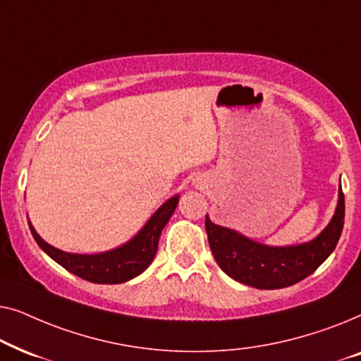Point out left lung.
Returning <instances> with one entry per match:
<instances>
[{
    "instance_id": "obj_1",
    "label": "left lung",
    "mask_w": 361,
    "mask_h": 361,
    "mask_svg": "<svg viewBox=\"0 0 361 361\" xmlns=\"http://www.w3.org/2000/svg\"><path fill=\"white\" fill-rule=\"evenodd\" d=\"M345 197L338 202L330 224L312 241L293 246H268L246 238L238 231L215 225L205 216L210 250L224 273L256 289H281L314 273L337 246L343 230Z\"/></svg>"
}]
</instances>
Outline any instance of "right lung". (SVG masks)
<instances>
[{
  "label": "right lung",
  "mask_w": 361,
  "mask_h": 361,
  "mask_svg": "<svg viewBox=\"0 0 361 361\" xmlns=\"http://www.w3.org/2000/svg\"><path fill=\"white\" fill-rule=\"evenodd\" d=\"M177 204H179V195L171 197L152 214L146 225L130 241L105 253H67L44 241L34 230L31 221H29V228L44 253H47L56 263L71 271L72 274L97 284H120L140 276L152 263L157 245H159L161 231L174 214Z\"/></svg>",
  "instance_id": "1"
}]
</instances>
